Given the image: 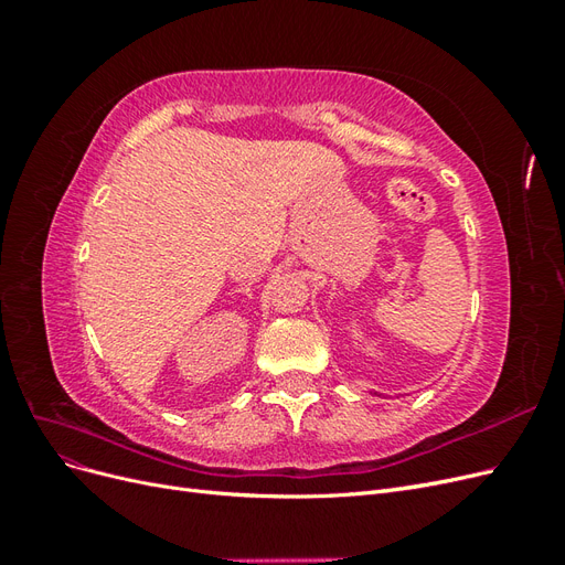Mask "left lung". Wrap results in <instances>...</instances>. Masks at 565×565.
Here are the masks:
<instances>
[{
  "label": "left lung",
  "instance_id": "8db88e82",
  "mask_svg": "<svg viewBox=\"0 0 565 565\" xmlns=\"http://www.w3.org/2000/svg\"><path fill=\"white\" fill-rule=\"evenodd\" d=\"M374 396H382V393H374Z\"/></svg>",
  "mask_w": 565,
  "mask_h": 565
}]
</instances>
